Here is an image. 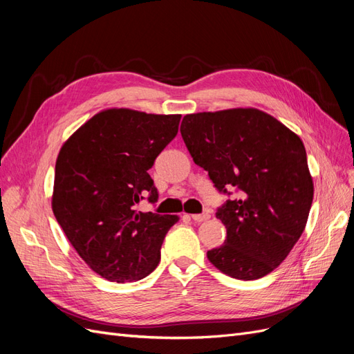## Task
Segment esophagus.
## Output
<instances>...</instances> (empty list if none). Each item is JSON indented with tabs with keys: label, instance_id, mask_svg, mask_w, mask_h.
<instances>
[{
	"label": "esophagus",
	"instance_id": "obj_1",
	"mask_svg": "<svg viewBox=\"0 0 354 354\" xmlns=\"http://www.w3.org/2000/svg\"><path fill=\"white\" fill-rule=\"evenodd\" d=\"M209 212H202V214H192V220L201 223V221H207L209 218Z\"/></svg>",
	"mask_w": 354,
	"mask_h": 354
}]
</instances>
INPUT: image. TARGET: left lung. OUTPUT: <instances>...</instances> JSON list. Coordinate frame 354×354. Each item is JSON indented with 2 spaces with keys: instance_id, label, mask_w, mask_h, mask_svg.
I'll list each match as a JSON object with an SVG mask.
<instances>
[{
  "instance_id": "8db88e82",
  "label": "left lung",
  "mask_w": 354,
  "mask_h": 354,
  "mask_svg": "<svg viewBox=\"0 0 354 354\" xmlns=\"http://www.w3.org/2000/svg\"><path fill=\"white\" fill-rule=\"evenodd\" d=\"M180 133L218 192H239L216 212L227 236L208 260L234 279L269 274L301 236L313 202L301 138L254 108L186 115Z\"/></svg>"
}]
</instances>
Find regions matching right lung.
Wrapping results in <instances>:
<instances>
[{"label":"right lung","mask_w":354,"mask_h":354,"mask_svg":"<svg viewBox=\"0 0 354 354\" xmlns=\"http://www.w3.org/2000/svg\"><path fill=\"white\" fill-rule=\"evenodd\" d=\"M180 118L106 109L60 149L53 212L81 259L111 282L140 281L152 273L167 232L178 221L136 205L145 196L158 201L147 171L177 136Z\"/></svg>","instance_id":"add662e5"}]
</instances>
